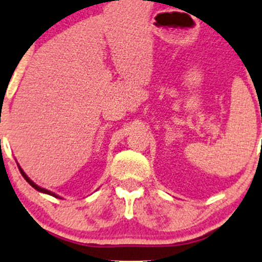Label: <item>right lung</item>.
<instances>
[{
	"label": "right lung",
	"mask_w": 262,
	"mask_h": 262,
	"mask_svg": "<svg viewBox=\"0 0 262 262\" xmlns=\"http://www.w3.org/2000/svg\"><path fill=\"white\" fill-rule=\"evenodd\" d=\"M18 168H19V171H21L22 177H24V178H25V179H26V182H27L28 184H30V185H31V186H32V188H34V189H36V190H37V191H41V192H45V194L52 195V196H54V198H59V196H58V195H56V194H54V192H52V191H50V190H47V189H43V188H41V186H38V185H37V184H34V183L32 182V180H31V179H30V178H28V177H27V175H26V173H25V171H24V170H22V169H21V166H19V165H18Z\"/></svg>",
	"instance_id": "1"
}]
</instances>
